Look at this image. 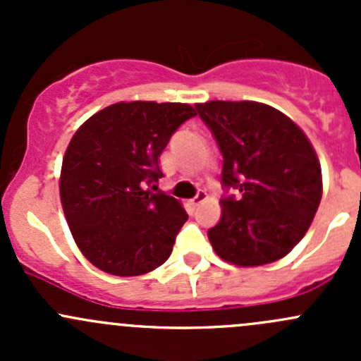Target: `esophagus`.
<instances>
[{"mask_svg": "<svg viewBox=\"0 0 361 361\" xmlns=\"http://www.w3.org/2000/svg\"><path fill=\"white\" fill-rule=\"evenodd\" d=\"M206 199H207V194H206V192H204V190H199V192H197V195H195L194 199H190V206H192V207H197L199 204L206 201Z\"/></svg>", "mask_w": 361, "mask_h": 361, "instance_id": "obj_1", "label": "esophagus"}]
</instances>
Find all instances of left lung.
Masks as SVG:
<instances>
[{"label": "left lung", "mask_w": 361, "mask_h": 361, "mask_svg": "<svg viewBox=\"0 0 361 361\" xmlns=\"http://www.w3.org/2000/svg\"><path fill=\"white\" fill-rule=\"evenodd\" d=\"M224 157L221 185L239 197L220 201L211 246L239 267L271 264L304 238L322 201V167L312 145L285 113L255 101L195 104Z\"/></svg>", "instance_id": "8db88e82"}]
</instances>
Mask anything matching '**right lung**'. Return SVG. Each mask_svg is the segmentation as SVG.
<instances>
[{
    "instance_id": "1",
    "label": "right lung",
    "mask_w": 361,
    "mask_h": 361,
    "mask_svg": "<svg viewBox=\"0 0 361 361\" xmlns=\"http://www.w3.org/2000/svg\"><path fill=\"white\" fill-rule=\"evenodd\" d=\"M195 115L181 103H116L71 137L61 202L75 243L97 269L141 276L169 258L188 214L180 201L150 187L162 176L159 157L171 136Z\"/></svg>"
}]
</instances>
